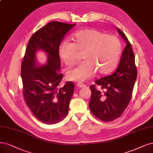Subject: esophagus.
I'll use <instances>...</instances> for the list:
<instances>
[{
    "instance_id": "1",
    "label": "esophagus",
    "mask_w": 153,
    "mask_h": 153,
    "mask_svg": "<svg viewBox=\"0 0 153 153\" xmlns=\"http://www.w3.org/2000/svg\"><path fill=\"white\" fill-rule=\"evenodd\" d=\"M76 86H77V87H78V88H82V87H85V84H83V83H78Z\"/></svg>"
}]
</instances>
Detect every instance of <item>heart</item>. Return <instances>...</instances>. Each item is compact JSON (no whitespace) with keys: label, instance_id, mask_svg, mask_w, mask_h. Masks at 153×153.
<instances>
[{"label":"heart","instance_id":"heart-1","mask_svg":"<svg viewBox=\"0 0 153 153\" xmlns=\"http://www.w3.org/2000/svg\"><path fill=\"white\" fill-rule=\"evenodd\" d=\"M122 51V44L117 36L105 34L95 28L78 31L73 36V43L62 41L59 56L65 65L71 66L82 53L83 61L68 71V80L85 82L96 73L106 75L117 65Z\"/></svg>","mask_w":153,"mask_h":153}]
</instances>
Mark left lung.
<instances>
[{"mask_svg": "<svg viewBox=\"0 0 153 153\" xmlns=\"http://www.w3.org/2000/svg\"><path fill=\"white\" fill-rule=\"evenodd\" d=\"M117 30L127 43L119 65L112 75L104 76L95 82L90 87L92 92L89 108L92 113L104 122H112L118 118L127 108L132 92L137 71L135 56L131 44L126 35L119 28Z\"/></svg>", "mask_w": 153, "mask_h": 153, "instance_id": "8db88e82", "label": "left lung"}]
</instances>
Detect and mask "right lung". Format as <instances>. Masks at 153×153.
Returning a JSON list of instances; mask_svg holds the SVG:
<instances>
[{
    "instance_id": "right-lung-1",
    "label": "right lung",
    "mask_w": 153,
    "mask_h": 153,
    "mask_svg": "<svg viewBox=\"0 0 153 153\" xmlns=\"http://www.w3.org/2000/svg\"><path fill=\"white\" fill-rule=\"evenodd\" d=\"M76 24L51 22L31 36L22 63L21 75L25 101L31 113L44 123L60 122L68 114L74 92V83L67 82L58 85L63 77L59 72L61 60L59 47L66 33ZM44 50L48 54L46 65L36 66V52Z\"/></svg>"
}]
</instances>
